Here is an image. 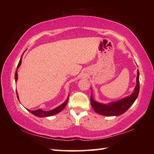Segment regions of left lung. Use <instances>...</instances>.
Here are the masks:
<instances>
[{"instance_id":"1","label":"left lung","mask_w":154,"mask_h":154,"mask_svg":"<svg viewBox=\"0 0 154 154\" xmlns=\"http://www.w3.org/2000/svg\"><path fill=\"white\" fill-rule=\"evenodd\" d=\"M139 93V72L137 71V84L133 92L128 96L124 97L120 100L113 101L106 104H103L94 100L93 98L92 92L91 94V105L96 113L105 116H118L124 113L138 97Z\"/></svg>"}]
</instances>
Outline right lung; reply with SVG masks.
Wrapping results in <instances>:
<instances>
[{"instance_id":"1","label":"right lung","mask_w":154,"mask_h":154,"mask_svg":"<svg viewBox=\"0 0 154 154\" xmlns=\"http://www.w3.org/2000/svg\"><path fill=\"white\" fill-rule=\"evenodd\" d=\"M25 52V51H24ZM22 54V56H23ZM22 57H21V58L20 60V62L19 63H18V65L17 66V70L16 71H15V82H17V79H18V77H17V70L18 69H19V67L20 66L21 64H22ZM17 92V91H16ZM69 95H68V97L66 98V100L64 101V102L61 104L60 105H59L58 106H57V107L54 108L53 109H51V110H49V111H43L42 110V109H37V110H35V111H31V110H29V109H27V110L30 112L31 113L33 114L34 116H37V117H39V118H45V117H49V116H54V115H56L57 113H60V112L62 111V110H63L64 108L66 106V105H67V103H68V100H69ZM17 97L18 98V100H19V96H18V94L17 92ZM20 101V100H19Z\"/></svg>"}]
</instances>
